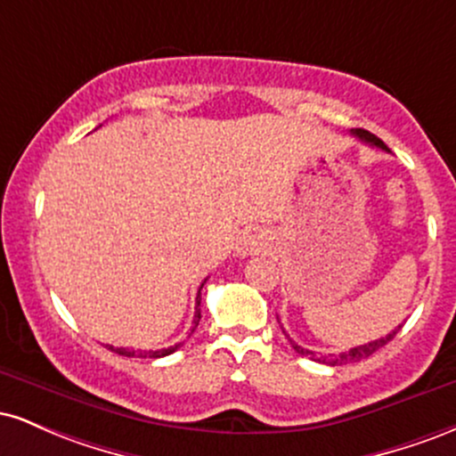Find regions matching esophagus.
Here are the masks:
<instances>
[{
  "instance_id": "1",
  "label": "esophagus",
  "mask_w": 456,
  "mask_h": 456,
  "mask_svg": "<svg viewBox=\"0 0 456 456\" xmlns=\"http://www.w3.org/2000/svg\"><path fill=\"white\" fill-rule=\"evenodd\" d=\"M265 248V242H264V235L259 233H246L242 238V242L238 246V253L246 257V255H253V253H261V250Z\"/></svg>"
}]
</instances>
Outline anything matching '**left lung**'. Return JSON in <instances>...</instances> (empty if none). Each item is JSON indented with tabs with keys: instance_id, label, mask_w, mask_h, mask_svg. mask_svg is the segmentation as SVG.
I'll return each instance as SVG.
<instances>
[{
	"instance_id": "obj_1",
	"label": "left lung",
	"mask_w": 456,
	"mask_h": 456,
	"mask_svg": "<svg viewBox=\"0 0 456 456\" xmlns=\"http://www.w3.org/2000/svg\"><path fill=\"white\" fill-rule=\"evenodd\" d=\"M352 133H354L355 137H358L360 141H364V143H369V145H375V148H381V150H386V151H388V148H386V143H384V141L375 137V134H373V133H369V130L355 128V130H352ZM399 330H401V326L392 330V332H390V334H386V337L378 338V341H370V343L358 345V347H352V349H349V352H341V354H330V355H319V358H315V354H313V352H308V349L300 347V345L291 341V338H289V334H287V338H289L291 347H294L296 352L300 354V355H311V358H315L317 362H322V364H328V366H341V364H352V362H360V360L369 358L370 354H375V352H378L379 347H384L386 343L392 341V338L396 337V332H399Z\"/></svg>"
}]
</instances>
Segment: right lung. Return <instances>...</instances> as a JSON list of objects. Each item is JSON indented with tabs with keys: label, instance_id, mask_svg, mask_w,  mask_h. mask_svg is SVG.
I'll return each instance as SVG.
<instances>
[{
	"label": "right lung",
	"instance_id": "add662e5",
	"mask_svg": "<svg viewBox=\"0 0 456 456\" xmlns=\"http://www.w3.org/2000/svg\"><path fill=\"white\" fill-rule=\"evenodd\" d=\"M201 287H203V282H201ZM201 287H199V294H197V305H195V317H192V330L191 332H195V328L199 326V319H201ZM180 345L182 343H177V345H174V347H167V349H159V352H145V354H141V358H145V355H150V358H162V355H169V354H174L175 349H180ZM109 349H111V352H115V354H119V355H128V358H133V355H137V352H134V349H126V347H113V345H107Z\"/></svg>",
	"mask_w": 456,
	"mask_h": 456
}]
</instances>
